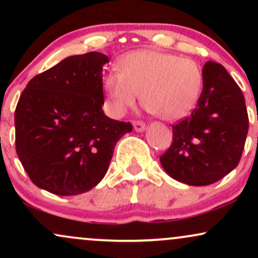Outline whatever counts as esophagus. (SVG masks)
<instances>
[{"mask_svg":"<svg viewBox=\"0 0 258 258\" xmlns=\"http://www.w3.org/2000/svg\"><path fill=\"white\" fill-rule=\"evenodd\" d=\"M133 128H135L137 132H142L146 130V123H144V121L142 120H135L133 121Z\"/></svg>","mask_w":258,"mask_h":258,"instance_id":"esophagus-1","label":"esophagus"}]
</instances>
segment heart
Returning <instances> with one entry per match:
<instances>
[{
    "mask_svg": "<svg viewBox=\"0 0 258 258\" xmlns=\"http://www.w3.org/2000/svg\"><path fill=\"white\" fill-rule=\"evenodd\" d=\"M119 70L103 76L109 106L122 114L142 104L162 120H177L194 108L203 87V72L197 61L153 49L128 52L119 59Z\"/></svg>",
    "mask_w": 258,
    "mask_h": 258,
    "instance_id": "obj_1",
    "label": "heart"
}]
</instances>
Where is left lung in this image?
I'll list each match as a JSON object with an SVG mask.
<instances>
[{
    "label": "left lung",
    "mask_w": 258,
    "mask_h": 258,
    "mask_svg": "<svg viewBox=\"0 0 258 258\" xmlns=\"http://www.w3.org/2000/svg\"><path fill=\"white\" fill-rule=\"evenodd\" d=\"M198 104L172 125V143L160 156L165 171L189 185H209L238 166L248 131L244 94L221 64L207 61Z\"/></svg>",
    "instance_id": "8db88e82"
}]
</instances>
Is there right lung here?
<instances>
[{
	"label": "right lung",
	"instance_id": "right-lung-1",
	"mask_svg": "<svg viewBox=\"0 0 258 258\" xmlns=\"http://www.w3.org/2000/svg\"><path fill=\"white\" fill-rule=\"evenodd\" d=\"M99 52L72 55L34 76L14 114L16 150L29 178L49 193L78 195L96 186L108 171L115 144L131 122L103 112Z\"/></svg>",
	"mask_w": 258,
	"mask_h": 258
}]
</instances>
